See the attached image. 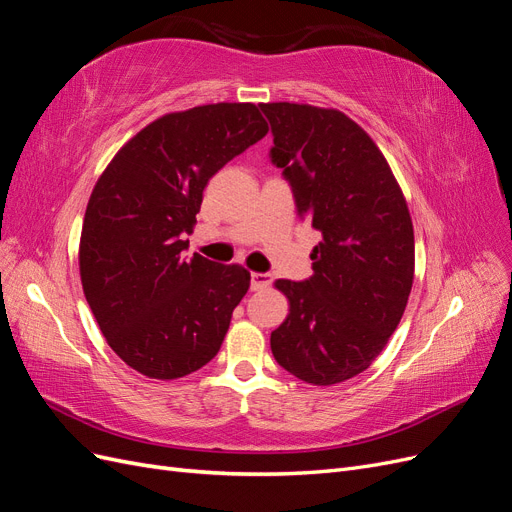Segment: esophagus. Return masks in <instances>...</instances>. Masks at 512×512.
Returning <instances> with one entry per match:
<instances>
[{
  "mask_svg": "<svg viewBox=\"0 0 512 512\" xmlns=\"http://www.w3.org/2000/svg\"><path fill=\"white\" fill-rule=\"evenodd\" d=\"M273 282V275L271 273H252L250 275V288L252 290H265L269 288Z\"/></svg>",
  "mask_w": 512,
  "mask_h": 512,
  "instance_id": "obj_1",
  "label": "esophagus"
}]
</instances>
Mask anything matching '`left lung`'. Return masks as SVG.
Instances as JSON below:
<instances>
[{"mask_svg":"<svg viewBox=\"0 0 512 512\" xmlns=\"http://www.w3.org/2000/svg\"><path fill=\"white\" fill-rule=\"evenodd\" d=\"M301 218L322 232L314 275L277 280L290 312L271 333L275 361L307 384L365 371L404 316L414 230L404 192L371 136L337 108L260 104Z\"/></svg>","mask_w":512,"mask_h":512,"instance_id":"1","label":"left lung"}]
</instances>
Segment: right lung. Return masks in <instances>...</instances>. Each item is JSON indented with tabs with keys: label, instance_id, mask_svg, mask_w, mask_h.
Wrapping results in <instances>:
<instances>
[{
	"label": "right lung",
	"instance_id": "add662e5",
	"mask_svg": "<svg viewBox=\"0 0 512 512\" xmlns=\"http://www.w3.org/2000/svg\"><path fill=\"white\" fill-rule=\"evenodd\" d=\"M269 132L258 106L168 113L123 145L87 203L79 267L108 346L138 374L175 380L218 354L250 271L183 250L209 179Z\"/></svg>",
	"mask_w": 512,
	"mask_h": 512
}]
</instances>
